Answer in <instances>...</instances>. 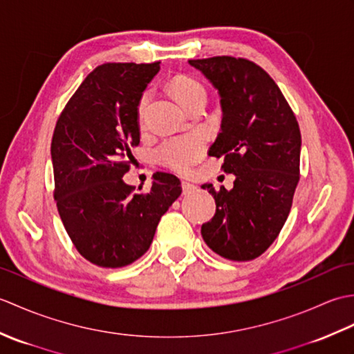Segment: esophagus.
Returning <instances> with one entry per match:
<instances>
[{
  "mask_svg": "<svg viewBox=\"0 0 354 354\" xmlns=\"http://www.w3.org/2000/svg\"><path fill=\"white\" fill-rule=\"evenodd\" d=\"M181 185H183V193H184V194L194 193V192H196V189H198L196 185H193V184H190V183H185V181H183Z\"/></svg>",
  "mask_w": 354,
  "mask_h": 354,
  "instance_id": "34e87169",
  "label": "esophagus"
}]
</instances>
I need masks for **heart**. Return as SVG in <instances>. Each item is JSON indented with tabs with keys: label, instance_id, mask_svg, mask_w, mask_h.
Listing matches in <instances>:
<instances>
[{
	"label": "heart",
	"instance_id": "obj_1",
	"mask_svg": "<svg viewBox=\"0 0 354 354\" xmlns=\"http://www.w3.org/2000/svg\"><path fill=\"white\" fill-rule=\"evenodd\" d=\"M170 91L185 109L193 108L196 103L207 102V89L199 80L190 76H176L170 80ZM150 94L145 93L138 103V118L142 120L147 108ZM204 153V142L199 137H178L165 140L155 150V160L164 167L178 173H187L192 165Z\"/></svg>",
	"mask_w": 354,
	"mask_h": 354
}]
</instances>
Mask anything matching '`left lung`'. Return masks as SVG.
Segmentation results:
<instances>
[{"label": "left lung", "mask_w": 354, "mask_h": 354, "mask_svg": "<svg viewBox=\"0 0 354 354\" xmlns=\"http://www.w3.org/2000/svg\"><path fill=\"white\" fill-rule=\"evenodd\" d=\"M189 64L221 95L222 123L208 155L223 158L234 187L214 190L213 219L202 225L205 243L221 257L248 261L272 245L288 219L299 181L301 132L269 74L242 57L216 56Z\"/></svg>", "instance_id": "1"}]
</instances>
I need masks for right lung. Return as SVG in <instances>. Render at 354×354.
Masks as SVG:
<instances>
[{"label": "right lung", "instance_id": "obj_1", "mask_svg": "<svg viewBox=\"0 0 354 354\" xmlns=\"http://www.w3.org/2000/svg\"><path fill=\"white\" fill-rule=\"evenodd\" d=\"M158 71L160 62L97 66L53 133L57 212L76 250L97 266L115 269L138 260L183 192L170 173L156 171L145 194L122 179L131 167V147L140 145L138 103Z\"/></svg>", "mask_w": 354, "mask_h": 354}]
</instances>
